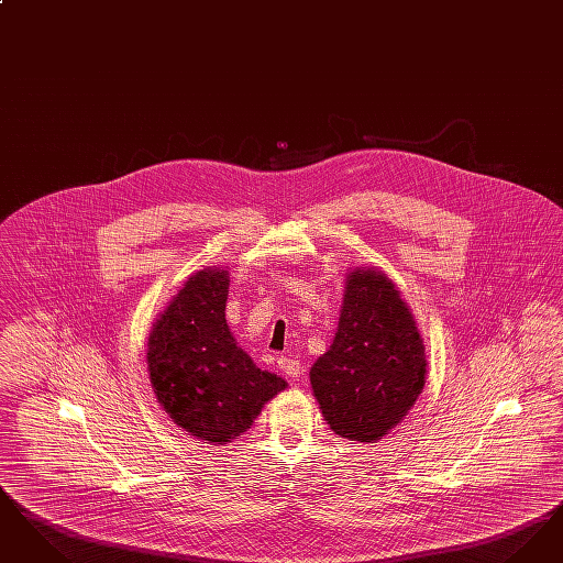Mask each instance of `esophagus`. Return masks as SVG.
<instances>
[{
  "mask_svg": "<svg viewBox=\"0 0 563 563\" xmlns=\"http://www.w3.org/2000/svg\"><path fill=\"white\" fill-rule=\"evenodd\" d=\"M278 367H280L283 374H287L289 377H299L301 372H303L301 363L297 358H291V356H280L278 358Z\"/></svg>",
  "mask_w": 563,
  "mask_h": 563,
  "instance_id": "34e87169",
  "label": "esophagus"
}]
</instances>
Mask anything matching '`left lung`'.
I'll use <instances>...</instances> for the list:
<instances>
[{
  "label": "left lung",
  "mask_w": 563,
  "mask_h": 563,
  "mask_svg": "<svg viewBox=\"0 0 563 563\" xmlns=\"http://www.w3.org/2000/svg\"><path fill=\"white\" fill-rule=\"evenodd\" d=\"M424 344L386 274L354 269L333 344L310 369L331 430L372 443L395 429L424 388Z\"/></svg>",
  "instance_id": "obj_1"
}]
</instances>
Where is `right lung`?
<instances>
[{
  "mask_svg": "<svg viewBox=\"0 0 563 563\" xmlns=\"http://www.w3.org/2000/svg\"><path fill=\"white\" fill-rule=\"evenodd\" d=\"M225 269L189 276L150 333L147 369L158 402L196 439L225 445L251 429L287 382L236 346L228 322Z\"/></svg>",
  "mask_w": 563,
  "mask_h": 563,
  "instance_id": "right-lung-1",
  "label": "right lung"
}]
</instances>
